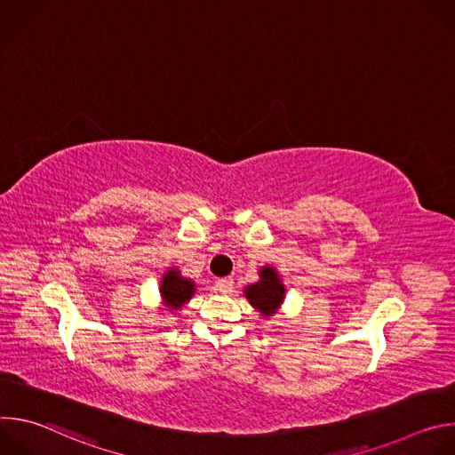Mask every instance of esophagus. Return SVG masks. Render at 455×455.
<instances>
[{
	"label": "esophagus",
	"mask_w": 455,
	"mask_h": 455,
	"mask_svg": "<svg viewBox=\"0 0 455 455\" xmlns=\"http://www.w3.org/2000/svg\"><path fill=\"white\" fill-rule=\"evenodd\" d=\"M232 286H234V281L230 277H223V279H218L216 281V291L220 293H230L232 291Z\"/></svg>",
	"instance_id": "obj_1"
}]
</instances>
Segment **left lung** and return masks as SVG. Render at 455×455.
Returning a JSON list of instances; mask_svg holds the SVG:
<instances>
[{"mask_svg": "<svg viewBox=\"0 0 455 455\" xmlns=\"http://www.w3.org/2000/svg\"><path fill=\"white\" fill-rule=\"evenodd\" d=\"M243 293L250 306L259 311V315L270 318L281 309L286 297V286L279 272L274 267L265 265L263 268H259V281L244 286Z\"/></svg>", "mask_w": 455, "mask_h": 455, "instance_id": "8db88e82", "label": "left lung"}]
</instances>
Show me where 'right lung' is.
Returning a JSON list of instances; mask_svg holds the SVG:
<instances>
[{"label": "right lung", "instance_id": "obj_1", "mask_svg": "<svg viewBox=\"0 0 455 455\" xmlns=\"http://www.w3.org/2000/svg\"><path fill=\"white\" fill-rule=\"evenodd\" d=\"M160 297H162V309L167 311H180L190 299L196 293V283L181 275L178 268H167L160 281Z\"/></svg>", "mask_w": 455, "mask_h": 455}]
</instances>
